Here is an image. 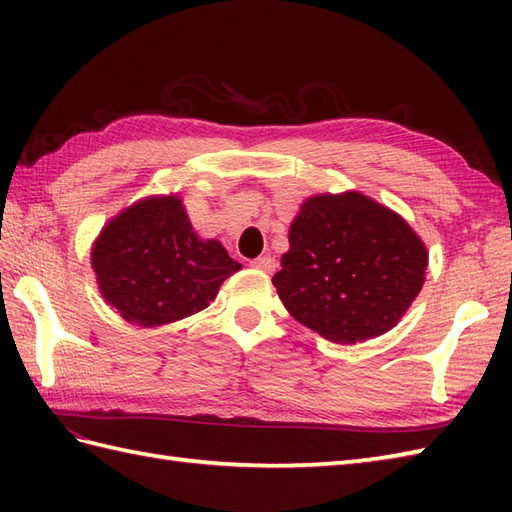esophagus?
Listing matches in <instances>:
<instances>
[{
    "label": "esophagus",
    "instance_id": "obj_1",
    "mask_svg": "<svg viewBox=\"0 0 512 512\" xmlns=\"http://www.w3.org/2000/svg\"><path fill=\"white\" fill-rule=\"evenodd\" d=\"M250 266L253 268H257V270H264V273H273V270L277 268V264H275V259L270 257V255H262V257H257V259H253V262H250Z\"/></svg>",
    "mask_w": 512,
    "mask_h": 512
}]
</instances>
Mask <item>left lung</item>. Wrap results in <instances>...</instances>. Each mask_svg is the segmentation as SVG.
Instances as JSON below:
<instances>
[{
    "label": "left lung",
    "mask_w": 512,
    "mask_h": 512,
    "mask_svg": "<svg viewBox=\"0 0 512 512\" xmlns=\"http://www.w3.org/2000/svg\"><path fill=\"white\" fill-rule=\"evenodd\" d=\"M273 277L286 310L323 339L352 345L402 319L429 264L413 228L358 191L312 195L290 224Z\"/></svg>",
    "instance_id": "1"
}]
</instances>
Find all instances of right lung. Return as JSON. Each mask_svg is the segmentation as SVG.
<instances>
[{
  "instance_id": "right-lung-1",
  "label": "right lung",
  "mask_w": 512,
  "mask_h": 512,
  "mask_svg": "<svg viewBox=\"0 0 512 512\" xmlns=\"http://www.w3.org/2000/svg\"><path fill=\"white\" fill-rule=\"evenodd\" d=\"M92 268L125 321L156 328L204 310L242 264L217 239L198 237L178 195H154L105 224Z\"/></svg>"
}]
</instances>
